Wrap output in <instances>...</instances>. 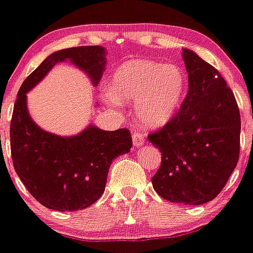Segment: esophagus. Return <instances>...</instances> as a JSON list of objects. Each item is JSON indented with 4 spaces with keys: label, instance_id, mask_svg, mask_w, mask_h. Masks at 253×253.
<instances>
[{
    "label": "esophagus",
    "instance_id": "1",
    "mask_svg": "<svg viewBox=\"0 0 253 253\" xmlns=\"http://www.w3.org/2000/svg\"><path fill=\"white\" fill-rule=\"evenodd\" d=\"M145 141V136L143 133H140L139 131H133L132 132V143L133 145H136V147H140V145L144 144Z\"/></svg>",
    "mask_w": 253,
    "mask_h": 253
}]
</instances>
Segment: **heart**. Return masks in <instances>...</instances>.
<instances>
[{"label":"heart","instance_id":"b5f03b06","mask_svg":"<svg viewBox=\"0 0 253 253\" xmlns=\"http://www.w3.org/2000/svg\"><path fill=\"white\" fill-rule=\"evenodd\" d=\"M184 91L183 70L152 59H132L123 63L114 71L110 84L114 98L120 101L135 100L137 120L149 127L161 126L174 116Z\"/></svg>","mask_w":253,"mask_h":253}]
</instances>
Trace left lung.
Here are the masks:
<instances>
[{
	"instance_id": "left-lung-1",
	"label": "left lung",
	"mask_w": 253,
	"mask_h": 253,
	"mask_svg": "<svg viewBox=\"0 0 253 253\" xmlns=\"http://www.w3.org/2000/svg\"><path fill=\"white\" fill-rule=\"evenodd\" d=\"M188 92L175 116L148 139L161 151L152 176L156 192L171 203L200 205L222 191L239 160L240 113L218 70L183 49Z\"/></svg>"
}]
</instances>
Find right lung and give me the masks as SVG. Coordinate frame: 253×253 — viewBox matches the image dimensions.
Wrapping results in <instances>:
<instances>
[{
  "label": "right lung",
  "instance_id": "right-lung-1",
  "mask_svg": "<svg viewBox=\"0 0 253 253\" xmlns=\"http://www.w3.org/2000/svg\"><path fill=\"white\" fill-rule=\"evenodd\" d=\"M104 54L97 45L58 50L26 78L18 92L10 123L14 169L28 192L49 209L73 212L97 201L113 160L130 152L132 139L127 128L104 131L94 126L73 137L46 132L31 120L26 93L55 63L66 59L85 71L96 85L105 66Z\"/></svg>",
  "mask_w": 253,
  "mask_h": 253
}]
</instances>
